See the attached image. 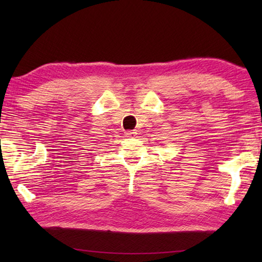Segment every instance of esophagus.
I'll use <instances>...</instances> for the list:
<instances>
[{
    "instance_id": "1",
    "label": "esophagus",
    "mask_w": 262,
    "mask_h": 262,
    "mask_svg": "<svg viewBox=\"0 0 262 262\" xmlns=\"http://www.w3.org/2000/svg\"><path fill=\"white\" fill-rule=\"evenodd\" d=\"M135 134V132H126V135L127 136H132V135H134Z\"/></svg>"
}]
</instances>
